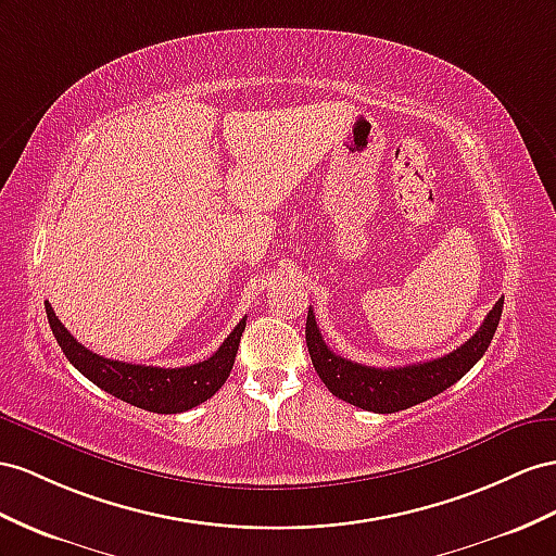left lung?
<instances>
[{
	"mask_svg": "<svg viewBox=\"0 0 556 556\" xmlns=\"http://www.w3.org/2000/svg\"><path fill=\"white\" fill-rule=\"evenodd\" d=\"M501 315L503 298L493 305L486 319L479 326V331L467 343L439 359L400 368H374L338 357L324 343L312 307L307 309L305 340L315 371L338 400L364 410H374V414H394V410H404L432 400L439 392L451 388L453 382H458L483 357V352L489 350Z\"/></svg>",
	"mask_w": 556,
	"mask_h": 556,
	"instance_id": "left-lung-1",
	"label": "left lung"
}]
</instances>
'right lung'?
Returning a JSON list of instances; mask_svg holds the SVG:
<instances>
[{
  "label": "right lung",
  "mask_w": 556,
  "mask_h": 556,
  "mask_svg": "<svg viewBox=\"0 0 556 556\" xmlns=\"http://www.w3.org/2000/svg\"><path fill=\"white\" fill-rule=\"evenodd\" d=\"M45 307L55 340H59L65 357L81 376H87L93 386L117 396V400L152 410V414H182V410L211 400L225 386L227 376L232 371L239 340L247 326L244 317L235 326V331L225 338L216 354H211L204 362L182 368H160L101 357V354L87 350L77 343V338L70 336L61 319L55 317L49 301Z\"/></svg>",
  "instance_id": "add662e5"
}]
</instances>
